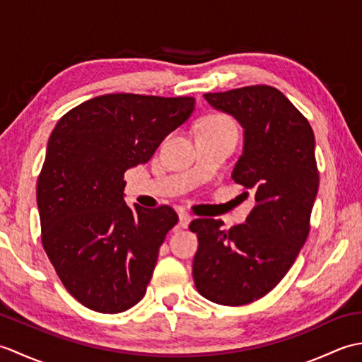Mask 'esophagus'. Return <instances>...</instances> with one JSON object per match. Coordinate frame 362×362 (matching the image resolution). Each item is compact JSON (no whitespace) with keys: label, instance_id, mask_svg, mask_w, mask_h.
<instances>
[{"label":"esophagus","instance_id":"obj_1","mask_svg":"<svg viewBox=\"0 0 362 362\" xmlns=\"http://www.w3.org/2000/svg\"><path fill=\"white\" fill-rule=\"evenodd\" d=\"M191 219H193V218H191L188 213H180V214H179V226H180L182 228H187V227L189 226Z\"/></svg>","mask_w":362,"mask_h":362}]
</instances>
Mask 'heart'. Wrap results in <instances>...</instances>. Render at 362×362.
Instances as JSON below:
<instances>
[{
	"label": "heart",
	"mask_w": 362,
	"mask_h": 362,
	"mask_svg": "<svg viewBox=\"0 0 362 362\" xmlns=\"http://www.w3.org/2000/svg\"><path fill=\"white\" fill-rule=\"evenodd\" d=\"M199 127H206V129H221V127H233V122L228 117L222 113H211L206 115V117L199 122Z\"/></svg>",
	"instance_id": "b5f03b06"
}]
</instances>
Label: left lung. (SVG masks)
Segmentation results:
<instances>
[{"instance_id":"obj_1","label":"left lung","mask_w":362,"mask_h":362,"mask_svg":"<svg viewBox=\"0 0 362 362\" xmlns=\"http://www.w3.org/2000/svg\"><path fill=\"white\" fill-rule=\"evenodd\" d=\"M204 98L244 129L232 179L252 191L255 206L244 224L228 230L221 219L191 222L199 240L193 279L199 294L214 303L247 305L280 283L308 238L319 189L314 134L308 119L274 87Z\"/></svg>"}]
</instances>
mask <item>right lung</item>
Returning <instances> with one entry per match:
<instances>
[{
    "label": "right lung",
    "instance_id": "1",
    "mask_svg": "<svg viewBox=\"0 0 362 362\" xmlns=\"http://www.w3.org/2000/svg\"><path fill=\"white\" fill-rule=\"evenodd\" d=\"M194 110V98L103 95L64 115L49 136L37 182L43 249L70 294L115 314L136 305L166 233L168 205L124 202V173L148 163Z\"/></svg>",
    "mask_w": 362,
    "mask_h": 362
}]
</instances>
